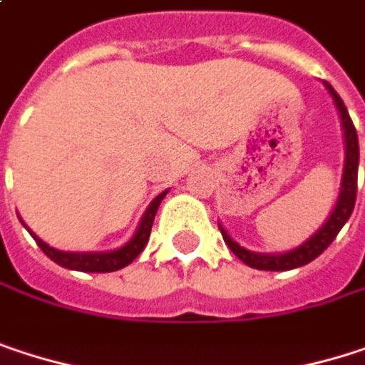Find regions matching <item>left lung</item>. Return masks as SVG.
Returning <instances> with one entry per match:
<instances>
[{"mask_svg":"<svg viewBox=\"0 0 365 365\" xmlns=\"http://www.w3.org/2000/svg\"><path fill=\"white\" fill-rule=\"evenodd\" d=\"M326 91L331 95L334 106L340 115V124H342V137H344V167H342V180H340V192H338V200L328 215V220L322 224V228L311 235L302 245H298L292 252L285 254H257L250 252L245 247H241L230 235L228 230L220 224V232L224 237V243L230 247V252L237 255L243 264L257 268V270H292L298 266H304L309 262H313L317 255H322L329 247V243L336 239V235L340 232V228L346 224V220L353 213L355 207V196H357V167H359V143H357V130L351 122V115L344 108L342 99L338 97V93L329 86L328 82H324Z\"/></svg>","mask_w":365,"mask_h":365,"instance_id":"8db88e82","label":"left lung"}]
</instances>
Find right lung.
Instances as JSON below:
<instances>
[{"mask_svg":"<svg viewBox=\"0 0 365 365\" xmlns=\"http://www.w3.org/2000/svg\"><path fill=\"white\" fill-rule=\"evenodd\" d=\"M169 190L160 192L152 202L150 207L145 209V213L141 215V222L135 230V235L130 237L128 243H124L122 247L118 250H111V252H61V250H54L50 247L46 241H41L36 232H31V228L23 226L29 230V235L36 239L37 247L48 255L52 262H56L58 266L63 268H69V270H80V272H113V270H120L124 266H128L137 255L143 252V247L148 245V239H150V232H152V224H154V217H156V211L163 202V198L167 196Z\"/></svg>","mask_w":365,"mask_h":365,"instance_id":"1","label":"right lung"}]
</instances>
